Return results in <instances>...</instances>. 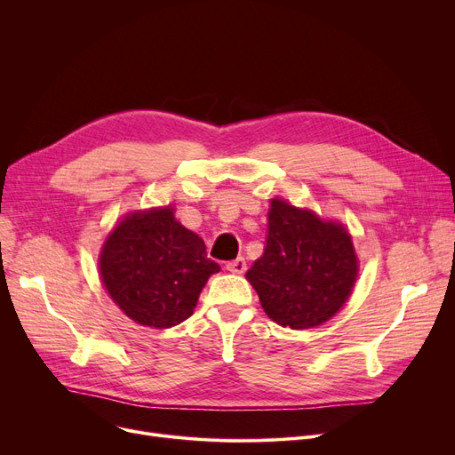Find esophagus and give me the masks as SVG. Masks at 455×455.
Returning <instances> with one entry per match:
<instances>
[{"instance_id": "1", "label": "esophagus", "mask_w": 455, "mask_h": 455, "mask_svg": "<svg viewBox=\"0 0 455 455\" xmlns=\"http://www.w3.org/2000/svg\"><path fill=\"white\" fill-rule=\"evenodd\" d=\"M227 271H230V273H235V275H242V273H245V269H247V261H245V258H235V259H232V261H227Z\"/></svg>"}]
</instances>
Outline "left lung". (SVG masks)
<instances>
[{"mask_svg":"<svg viewBox=\"0 0 455 455\" xmlns=\"http://www.w3.org/2000/svg\"><path fill=\"white\" fill-rule=\"evenodd\" d=\"M245 276L275 323L304 330L339 312L354 288L357 258L345 227L273 199L264 254Z\"/></svg>","mask_w":455,"mask_h":455,"instance_id":"1","label":"left lung"}]
</instances>
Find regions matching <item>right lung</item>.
I'll return each mask as SVG.
<instances>
[{"instance_id":"1","label":"right lung","mask_w":455,"mask_h":455,"mask_svg":"<svg viewBox=\"0 0 455 455\" xmlns=\"http://www.w3.org/2000/svg\"><path fill=\"white\" fill-rule=\"evenodd\" d=\"M220 269L206 256L204 242L175 220L170 206L127 215L107 237L100 258L112 300L134 323L153 328L186 321L206 280Z\"/></svg>"}]
</instances>
